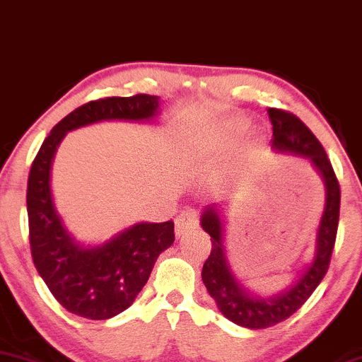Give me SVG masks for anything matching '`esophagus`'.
I'll list each match as a JSON object with an SVG mask.
<instances>
[{"label": "esophagus", "instance_id": "esophagus-1", "mask_svg": "<svg viewBox=\"0 0 362 362\" xmlns=\"http://www.w3.org/2000/svg\"><path fill=\"white\" fill-rule=\"evenodd\" d=\"M198 223H199L198 211L194 210V208H186L185 211H181V215L177 216L176 220V233L177 235H182V233L197 228Z\"/></svg>", "mask_w": 362, "mask_h": 362}]
</instances>
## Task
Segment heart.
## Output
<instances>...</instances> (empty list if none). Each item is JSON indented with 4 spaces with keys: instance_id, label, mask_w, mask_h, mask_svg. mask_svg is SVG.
Masks as SVG:
<instances>
[{
    "instance_id": "obj_1",
    "label": "heart",
    "mask_w": 362,
    "mask_h": 362,
    "mask_svg": "<svg viewBox=\"0 0 362 362\" xmlns=\"http://www.w3.org/2000/svg\"><path fill=\"white\" fill-rule=\"evenodd\" d=\"M244 123H245V122H244V120H240V122H239V125H240V127H242V125H244Z\"/></svg>"
}]
</instances>
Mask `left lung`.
Here are the masks:
<instances>
[{
  "label": "left lung",
  "mask_w": 362,
  "mask_h": 362,
  "mask_svg": "<svg viewBox=\"0 0 362 362\" xmlns=\"http://www.w3.org/2000/svg\"><path fill=\"white\" fill-rule=\"evenodd\" d=\"M273 123V147L308 157L324 177L327 188L325 210L317 237V254L300 279L290 290L273 298H254L233 278L223 254L222 223L216 206H208L202 216L203 230L211 237V252L203 264L202 278L220 312L233 324L247 329H267L290 318L307 301L327 274L337 237L341 214V186L327 152L312 130L296 115L281 108H267Z\"/></svg>",
  "instance_id": "left-lung-1"
}]
</instances>
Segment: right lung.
<instances>
[{"label": "right lung", "mask_w": 362, "mask_h": 362, "mask_svg": "<svg viewBox=\"0 0 362 362\" xmlns=\"http://www.w3.org/2000/svg\"><path fill=\"white\" fill-rule=\"evenodd\" d=\"M157 96H112L79 106L54 127L38 148L28 174L27 211L33 264L54 298L67 312L106 320L134 303L159 254L174 242V223H137L105 245L81 249L55 211L50 193V164L64 135L101 120H148Z\"/></svg>", "instance_id": "obj_1"}]
</instances>
